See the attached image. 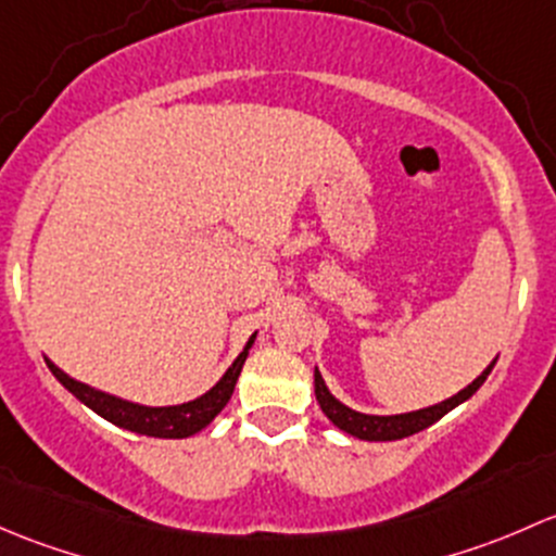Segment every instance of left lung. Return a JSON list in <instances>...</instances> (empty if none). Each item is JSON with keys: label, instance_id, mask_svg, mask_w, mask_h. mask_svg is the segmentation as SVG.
<instances>
[{"label": "left lung", "instance_id": "left-lung-1", "mask_svg": "<svg viewBox=\"0 0 556 556\" xmlns=\"http://www.w3.org/2000/svg\"><path fill=\"white\" fill-rule=\"evenodd\" d=\"M495 362L497 358H492V364L488 366V369H484L482 375L471 382V386H466L463 391H457L455 396L444 399V402H439L433 406H422V409L402 412V415H366V412L351 409V406L342 404L340 399H337L334 393L326 388L318 366H316V399H318L320 409H324V415L329 417V420L334 422L340 431L351 433V437L362 439V442H396V439H406L417 431H426L428 426H433L437 420H442V417L447 415V412L455 409V406L468 402V399H471L473 393L482 388V382L488 380V375L492 371V366H495Z\"/></svg>", "mask_w": 556, "mask_h": 556}]
</instances>
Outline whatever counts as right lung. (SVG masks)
Here are the masks:
<instances>
[{"label":"right lung","mask_w":556,"mask_h":556,"mask_svg":"<svg viewBox=\"0 0 556 556\" xmlns=\"http://www.w3.org/2000/svg\"><path fill=\"white\" fill-rule=\"evenodd\" d=\"M256 340V331L249 337L245 348L240 351V356L230 364V369L219 377L214 388L203 393V396L192 399V402L174 404V406H144L125 402V399L112 396V393L96 391V388L85 386V382L74 380L66 371H61L50 358L48 369L53 371L55 380L66 388L72 396H77L88 409H93L96 415H101L104 420L114 422V426L125 428V431L141 433V437H154V439H187L194 437L198 431H203L222 409H225L227 402H230L232 391H236V382L240 377V369H243L245 356H249L251 345Z\"/></svg>","instance_id":"add662e5"}]
</instances>
